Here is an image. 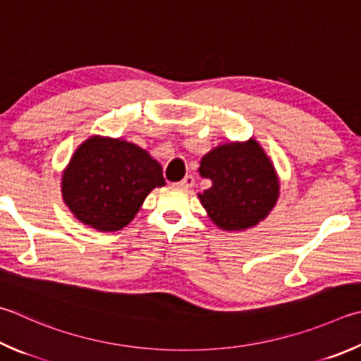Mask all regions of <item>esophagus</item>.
<instances>
[{
  "label": "esophagus",
  "mask_w": 361,
  "mask_h": 361,
  "mask_svg": "<svg viewBox=\"0 0 361 361\" xmlns=\"http://www.w3.org/2000/svg\"><path fill=\"white\" fill-rule=\"evenodd\" d=\"M180 186H183V188H192L194 186V176L192 175H186L185 178H183L180 183H178Z\"/></svg>",
  "instance_id": "esophagus-1"
}]
</instances>
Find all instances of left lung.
I'll use <instances>...</instances> for the list:
<instances>
[{"instance_id":"left-lung-1","label":"left lung","mask_w":361,"mask_h":361,"mask_svg":"<svg viewBox=\"0 0 361 361\" xmlns=\"http://www.w3.org/2000/svg\"><path fill=\"white\" fill-rule=\"evenodd\" d=\"M199 172L212 188L199 194L216 226L241 231L255 226L278 200V176L255 140L227 143L203 156Z\"/></svg>"}]
</instances>
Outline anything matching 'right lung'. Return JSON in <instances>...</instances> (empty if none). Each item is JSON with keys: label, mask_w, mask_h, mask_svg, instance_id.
Wrapping results in <instances>:
<instances>
[{"label": "right lung", "mask_w": 361, "mask_h": 361, "mask_svg": "<svg viewBox=\"0 0 361 361\" xmlns=\"http://www.w3.org/2000/svg\"><path fill=\"white\" fill-rule=\"evenodd\" d=\"M63 197L83 224L102 232L128 226L156 186L162 169L145 149L124 140L91 137L71 158Z\"/></svg>", "instance_id": "right-lung-1"}]
</instances>
